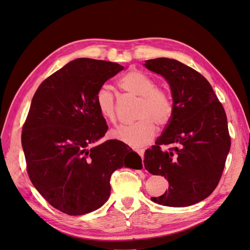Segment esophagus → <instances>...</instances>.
Wrapping results in <instances>:
<instances>
[{"label": "esophagus", "mask_w": 250, "mask_h": 250, "mask_svg": "<svg viewBox=\"0 0 250 250\" xmlns=\"http://www.w3.org/2000/svg\"><path fill=\"white\" fill-rule=\"evenodd\" d=\"M138 154H139L140 156H141V158L143 159V156H144V149H141V148H137V149H134Z\"/></svg>", "instance_id": "obj_1"}]
</instances>
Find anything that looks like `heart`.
Returning <instances> with one entry per match:
<instances>
[{"label": "heart", "mask_w": 250, "mask_h": 250, "mask_svg": "<svg viewBox=\"0 0 250 250\" xmlns=\"http://www.w3.org/2000/svg\"><path fill=\"white\" fill-rule=\"evenodd\" d=\"M119 87L140 97L137 118L132 125H119L110 132L111 137L137 148L149 143L156 134V124L168 125L174 113V102L170 92L155 86V81L139 70H131L119 80ZM95 103L100 114L110 123H114L115 99L112 89L102 85L96 94Z\"/></svg>", "instance_id": "b5f03b06"}]
</instances>
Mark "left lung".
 Segmentation results:
<instances>
[{
  "label": "left lung",
  "instance_id": "8db88e82",
  "mask_svg": "<svg viewBox=\"0 0 250 250\" xmlns=\"http://www.w3.org/2000/svg\"><path fill=\"white\" fill-rule=\"evenodd\" d=\"M145 67L169 82L174 113L164 133L144 153V167L165 176L169 190L151 198L158 204L186 207L206 199L223 175L230 148L228 120L208 80L176 60L154 59ZM163 145H171L169 151Z\"/></svg>",
  "mask_w": 250,
  "mask_h": 250
}]
</instances>
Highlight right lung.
<instances>
[{
  "label": "right lung",
  "mask_w": 250,
  "mask_h": 250,
  "mask_svg": "<svg viewBox=\"0 0 250 250\" xmlns=\"http://www.w3.org/2000/svg\"><path fill=\"white\" fill-rule=\"evenodd\" d=\"M122 70L117 62L74 60L46 78L33 97L21 133L26 171L41 196L66 214L104 205L115 170L142 168L140 156L125 143L96 144L108 130L96 94Z\"/></svg>",
  "instance_id": "add662e5"
}]
</instances>
